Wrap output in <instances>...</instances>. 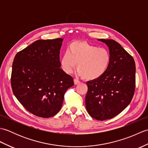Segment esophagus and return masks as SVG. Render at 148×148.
I'll return each instance as SVG.
<instances>
[{
	"label": "esophagus",
	"mask_w": 148,
	"mask_h": 148,
	"mask_svg": "<svg viewBox=\"0 0 148 148\" xmlns=\"http://www.w3.org/2000/svg\"><path fill=\"white\" fill-rule=\"evenodd\" d=\"M74 82L75 84H79L81 83L80 81H79V80L77 79H74Z\"/></svg>",
	"instance_id": "obj_1"
}]
</instances>
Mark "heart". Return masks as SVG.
I'll use <instances>...</instances> for the list:
<instances>
[{
	"label": "heart",
	"instance_id": "obj_1",
	"mask_svg": "<svg viewBox=\"0 0 148 148\" xmlns=\"http://www.w3.org/2000/svg\"><path fill=\"white\" fill-rule=\"evenodd\" d=\"M108 49L86 42L74 41L67 46L60 58V65L66 74H71L76 66L78 74L84 79L95 80L103 76L111 62Z\"/></svg>",
	"mask_w": 148,
	"mask_h": 148
}]
</instances>
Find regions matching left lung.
Returning a JSON list of instances; mask_svg holds the SVG:
<instances>
[{
  "mask_svg": "<svg viewBox=\"0 0 148 148\" xmlns=\"http://www.w3.org/2000/svg\"><path fill=\"white\" fill-rule=\"evenodd\" d=\"M108 46L111 62L105 74L86 82V108L97 120L114 117L130 103L136 87V64L129 53L112 39H98Z\"/></svg>",
  "mask_w": 148,
  "mask_h": 148,
  "instance_id": "8db88e82",
  "label": "left lung"
}]
</instances>
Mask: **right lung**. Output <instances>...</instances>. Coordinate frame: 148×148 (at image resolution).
Instances as JSON below:
<instances>
[{
	"label": "right lung",
	"mask_w": 148,
	"mask_h": 148,
	"mask_svg": "<svg viewBox=\"0 0 148 148\" xmlns=\"http://www.w3.org/2000/svg\"><path fill=\"white\" fill-rule=\"evenodd\" d=\"M63 40H37L18 52L12 63L14 95L28 111L39 117L55 116L66 91L74 85L72 77L60 69Z\"/></svg>",
	"instance_id": "add662e5"
}]
</instances>
